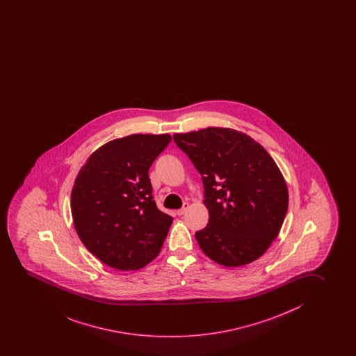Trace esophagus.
<instances>
[{"label": "esophagus", "mask_w": 356, "mask_h": 356, "mask_svg": "<svg viewBox=\"0 0 356 356\" xmlns=\"http://www.w3.org/2000/svg\"><path fill=\"white\" fill-rule=\"evenodd\" d=\"M188 207H190V204H188V203H184V206H182V208H181V209H179V211H176V214H177V216H182V214H185L186 211L188 209Z\"/></svg>", "instance_id": "obj_1"}]
</instances>
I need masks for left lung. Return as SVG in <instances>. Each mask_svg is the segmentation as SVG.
Returning a JSON list of instances; mask_svg holds the SVG:
<instances>
[{"mask_svg":"<svg viewBox=\"0 0 356 356\" xmlns=\"http://www.w3.org/2000/svg\"><path fill=\"white\" fill-rule=\"evenodd\" d=\"M201 174L209 222L196 232L202 251L225 267L256 261L278 236L288 211V187L268 152L236 129L174 134Z\"/></svg>","mask_w":356,"mask_h":356,"instance_id":"left-lung-1","label":"left lung"}]
</instances>
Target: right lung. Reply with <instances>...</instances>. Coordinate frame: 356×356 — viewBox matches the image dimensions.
I'll return each mask as SVG.
<instances>
[{
	"label": "right lung",
	"mask_w": 356,
	"mask_h": 356,
	"mask_svg": "<svg viewBox=\"0 0 356 356\" xmlns=\"http://www.w3.org/2000/svg\"><path fill=\"white\" fill-rule=\"evenodd\" d=\"M170 134H131L102 145L78 172L73 224L83 245L120 270L142 268L164 243L172 218L158 209L148 170Z\"/></svg>",
	"instance_id": "1"
}]
</instances>
